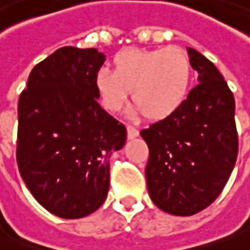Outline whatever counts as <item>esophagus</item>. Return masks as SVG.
Masks as SVG:
<instances>
[{
	"label": "esophagus",
	"mask_w": 250,
	"mask_h": 250,
	"mask_svg": "<svg viewBox=\"0 0 250 250\" xmlns=\"http://www.w3.org/2000/svg\"><path fill=\"white\" fill-rule=\"evenodd\" d=\"M126 131H128V138L129 139H134V138H136L139 135V131L135 126H132V125H128L126 126Z\"/></svg>",
	"instance_id": "34e87169"
}]
</instances>
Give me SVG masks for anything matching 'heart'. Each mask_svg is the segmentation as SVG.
I'll return each mask as SVG.
<instances>
[{
  "mask_svg": "<svg viewBox=\"0 0 250 250\" xmlns=\"http://www.w3.org/2000/svg\"><path fill=\"white\" fill-rule=\"evenodd\" d=\"M192 66L187 52L178 46L158 49H124L114 58V71L101 68L94 85L101 105L121 111L132 91V101L149 119L173 114L187 98Z\"/></svg>",
  "mask_w": 250,
  "mask_h": 250,
  "instance_id": "1",
  "label": "heart"
}]
</instances>
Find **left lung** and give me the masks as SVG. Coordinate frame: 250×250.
<instances>
[{
	"label": "left lung",
	"mask_w": 250,
	"mask_h": 250,
	"mask_svg": "<svg viewBox=\"0 0 250 250\" xmlns=\"http://www.w3.org/2000/svg\"><path fill=\"white\" fill-rule=\"evenodd\" d=\"M188 55L199 83L173 114L141 131L149 148L145 175L152 202L176 216L210 205L238 156L233 94L201 52L188 48Z\"/></svg>",
	"instance_id": "obj_1"
}]
</instances>
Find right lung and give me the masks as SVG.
Wrapping results in <instances>:
<instances>
[{
  "mask_svg": "<svg viewBox=\"0 0 250 250\" xmlns=\"http://www.w3.org/2000/svg\"><path fill=\"white\" fill-rule=\"evenodd\" d=\"M105 55L63 46L37 63L18 101V169L45 209L63 219L91 215L106 199L109 158L126 128L98 104Z\"/></svg>",
  "mask_w": 250,
  "mask_h": 250,
  "instance_id": "add662e5",
  "label": "right lung"
}]
</instances>
